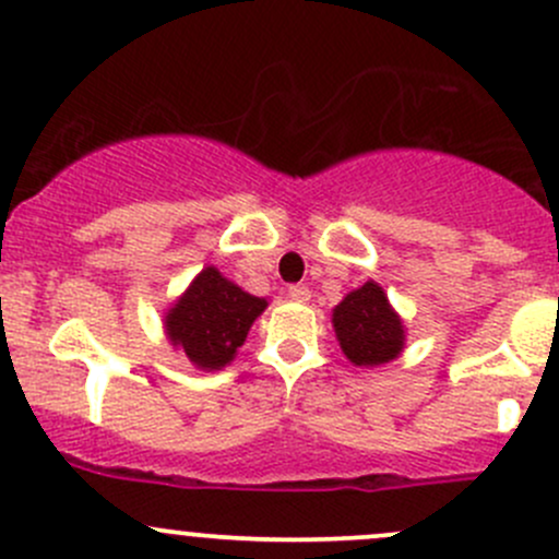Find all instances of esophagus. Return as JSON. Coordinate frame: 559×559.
Here are the masks:
<instances>
[{
	"label": "esophagus",
	"instance_id": "1",
	"mask_svg": "<svg viewBox=\"0 0 559 559\" xmlns=\"http://www.w3.org/2000/svg\"><path fill=\"white\" fill-rule=\"evenodd\" d=\"M289 297L297 299V302H308L310 289L305 284H295V286H289Z\"/></svg>",
	"mask_w": 559,
	"mask_h": 559
}]
</instances>
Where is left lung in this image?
I'll use <instances>...</instances> for the list:
<instances>
[{"instance_id":"8db88e82","label":"left lung","mask_w":559,"mask_h":559,"mask_svg":"<svg viewBox=\"0 0 559 559\" xmlns=\"http://www.w3.org/2000/svg\"><path fill=\"white\" fill-rule=\"evenodd\" d=\"M340 348L356 367H378L399 356L404 329L388 305L385 292L374 281L350 292L332 313Z\"/></svg>"}]
</instances>
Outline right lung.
<instances>
[{
    "mask_svg": "<svg viewBox=\"0 0 559 559\" xmlns=\"http://www.w3.org/2000/svg\"><path fill=\"white\" fill-rule=\"evenodd\" d=\"M264 305L216 267H205L166 316L168 337L201 369H219L233 361Z\"/></svg>",
    "mask_w": 559,
    "mask_h": 559,
    "instance_id": "obj_1",
    "label": "right lung"
}]
</instances>
